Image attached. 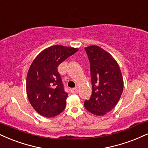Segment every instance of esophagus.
<instances>
[{
	"mask_svg": "<svg viewBox=\"0 0 148 148\" xmlns=\"http://www.w3.org/2000/svg\"><path fill=\"white\" fill-rule=\"evenodd\" d=\"M71 92L73 94H76L78 92V88H74L71 89Z\"/></svg>",
	"mask_w": 148,
	"mask_h": 148,
	"instance_id": "1",
	"label": "esophagus"
}]
</instances>
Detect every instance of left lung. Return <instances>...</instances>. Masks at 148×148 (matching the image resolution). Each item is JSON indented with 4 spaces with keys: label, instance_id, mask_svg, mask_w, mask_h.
I'll list each match as a JSON object with an SVG mask.
<instances>
[{
    "label": "left lung",
    "instance_id": "obj_1",
    "mask_svg": "<svg viewBox=\"0 0 148 148\" xmlns=\"http://www.w3.org/2000/svg\"><path fill=\"white\" fill-rule=\"evenodd\" d=\"M90 64L92 95L84 101L87 110L103 116L117 104L123 90L119 66L111 55L96 45L85 47Z\"/></svg>",
    "mask_w": 148,
    "mask_h": 148
}]
</instances>
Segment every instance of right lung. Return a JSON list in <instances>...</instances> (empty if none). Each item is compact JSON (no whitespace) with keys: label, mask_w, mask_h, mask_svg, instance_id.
<instances>
[{"label":"right lung","mask_w":148,"mask_h":148,"mask_svg":"<svg viewBox=\"0 0 148 148\" xmlns=\"http://www.w3.org/2000/svg\"><path fill=\"white\" fill-rule=\"evenodd\" d=\"M79 49L54 45L44 49L31 64L27 76V94L40 114L53 117L64 110L68 94L64 90L58 67Z\"/></svg>","instance_id":"add662e5"}]
</instances>
